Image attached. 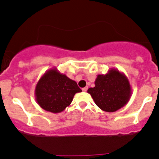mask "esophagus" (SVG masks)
I'll return each mask as SVG.
<instances>
[{"mask_svg": "<svg viewBox=\"0 0 159 159\" xmlns=\"http://www.w3.org/2000/svg\"><path fill=\"white\" fill-rule=\"evenodd\" d=\"M87 90H88V87H84L82 89L83 92H87Z\"/></svg>", "mask_w": 159, "mask_h": 159, "instance_id": "esophagus-1", "label": "esophagus"}]
</instances>
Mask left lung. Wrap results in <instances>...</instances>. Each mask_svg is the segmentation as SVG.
<instances>
[{"instance_id":"8db88e82","label":"left lung","mask_w":159,"mask_h":159,"mask_svg":"<svg viewBox=\"0 0 159 159\" xmlns=\"http://www.w3.org/2000/svg\"><path fill=\"white\" fill-rule=\"evenodd\" d=\"M88 93L102 110L112 112L128 102L132 90L127 76L112 68L106 75L97 76L95 87L88 89Z\"/></svg>"}]
</instances>
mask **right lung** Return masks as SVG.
<instances>
[{
  "label": "right lung",
  "mask_w": 159,
  "mask_h": 159,
  "mask_svg": "<svg viewBox=\"0 0 159 159\" xmlns=\"http://www.w3.org/2000/svg\"><path fill=\"white\" fill-rule=\"evenodd\" d=\"M81 92L76 81L54 67L46 71L39 80L35 89V96L42 109L58 113L70 106L75 94Z\"/></svg>",
  "instance_id": "add662e5"
}]
</instances>
